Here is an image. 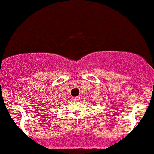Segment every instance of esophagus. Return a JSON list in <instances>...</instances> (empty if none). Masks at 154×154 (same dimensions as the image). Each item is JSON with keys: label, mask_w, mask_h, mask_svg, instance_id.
Wrapping results in <instances>:
<instances>
[{"label": "esophagus", "mask_w": 154, "mask_h": 154, "mask_svg": "<svg viewBox=\"0 0 154 154\" xmlns=\"http://www.w3.org/2000/svg\"><path fill=\"white\" fill-rule=\"evenodd\" d=\"M79 99H80V97H73V100L75 101V102H78V101H79Z\"/></svg>", "instance_id": "1"}]
</instances>
